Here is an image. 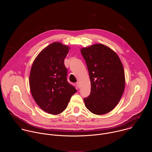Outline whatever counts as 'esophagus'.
<instances>
[{"mask_svg":"<svg viewBox=\"0 0 152 152\" xmlns=\"http://www.w3.org/2000/svg\"><path fill=\"white\" fill-rule=\"evenodd\" d=\"M76 85H77V87L78 88H80V83H79V82H77L76 83Z\"/></svg>","mask_w":152,"mask_h":152,"instance_id":"obj_1","label":"esophagus"}]
</instances>
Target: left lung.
Listing matches in <instances>:
<instances>
[{
	"label": "left lung",
	"instance_id": "8db88e82",
	"mask_svg": "<svg viewBox=\"0 0 152 152\" xmlns=\"http://www.w3.org/2000/svg\"><path fill=\"white\" fill-rule=\"evenodd\" d=\"M87 66L91 93L84 98L85 105L92 113L103 115L111 111L123 94L125 76L117 54L102 44L80 49Z\"/></svg>",
	"mask_w": 152,
	"mask_h": 152
}]
</instances>
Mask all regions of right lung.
Masks as SVG:
<instances>
[{"label":"right lung","mask_w":152,"mask_h":152,"mask_svg":"<svg viewBox=\"0 0 152 152\" xmlns=\"http://www.w3.org/2000/svg\"><path fill=\"white\" fill-rule=\"evenodd\" d=\"M69 47L54 42L36 57L29 75L32 96L41 109L51 114L63 112L72 96L77 91L67 82L64 59Z\"/></svg>","instance_id":"add662e5"}]
</instances>
